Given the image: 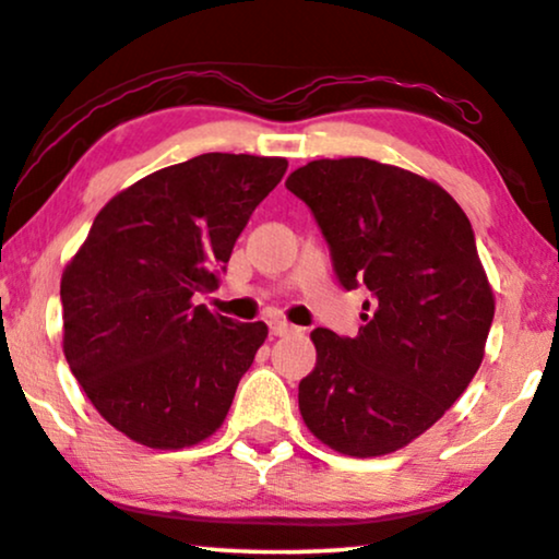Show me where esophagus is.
<instances>
[{"instance_id": "1", "label": "esophagus", "mask_w": 559, "mask_h": 559, "mask_svg": "<svg viewBox=\"0 0 559 559\" xmlns=\"http://www.w3.org/2000/svg\"><path fill=\"white\" fill-rule=\"evenodd\" d=\"M269 326H271V334L273 336H286V334H290L296 329V326H290L288 321H283V319H273Z\"/></svg>"}]
</instances>
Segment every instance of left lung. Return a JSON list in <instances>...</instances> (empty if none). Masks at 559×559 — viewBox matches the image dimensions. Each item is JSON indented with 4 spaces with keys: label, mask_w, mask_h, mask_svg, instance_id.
Masks as SVG:
<instances>
[{
    "label": "left lung",
    "mask_w": 559,
    "mask_h": 559,
    "mask_svg": "<svg viewBox=\"0 0 559 559\" xmlns=\"http://www.w3.org/2000/svg\"><path fill=\"white\" fill-rule=\"evenodd\" d=\"M286 187L309 204L342 286H367L357 336L313 329L298 411L352 459L426 433L481 367L493 290L461 204L433 179L365 156L313 159Z\"/></svg>",
    "instance_id": "left-lung-1"
}]
</instances>
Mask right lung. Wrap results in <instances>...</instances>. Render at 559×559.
<instances>
[{
	"instance_id": "obj_1",
	"label": "right lung",
	"mask_w": 559,
	"mask_h": 559,
	"mask_svg": "<svg viewBox=\"0 0 559 559\" xmlns=\"http://www.w3.org/2000/svg\"><path fill=\"white\" fill-rule=\"evenodd\" d=\"M283 156L200 154L104 204L62 271V352L100 418L156 451L223 426L269 336L194 304L219 286L235 240L286 175Z\"/></svg>"
}]
</instances>
